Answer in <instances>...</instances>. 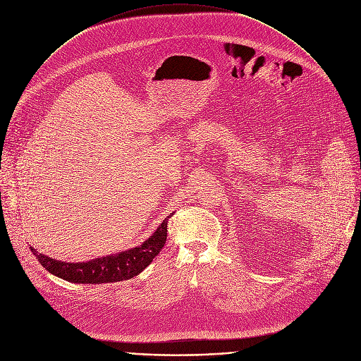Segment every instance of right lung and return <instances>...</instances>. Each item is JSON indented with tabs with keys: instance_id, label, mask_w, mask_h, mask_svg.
<instances>
[{
	"instance_id": "1",
	"label": "right lung",
	"mask_w": 361,
	"mask_h": 361,
	"mask_svg": "<svg viewBox=\"0 0 361 361\" xmlns=\"http://www.w3.org/2000/svg\"><path fill=\"white\" fill-rule=\"evenodd\" d=\"M171 216L173 213L163 220L159 228L141 245L85 263H66L37 252L34 248L31 251L47 271L71 283L102 284L128 280L149 266L154 257L161 251L167 240V221Z\"/></svg>"
}]
</instances>
